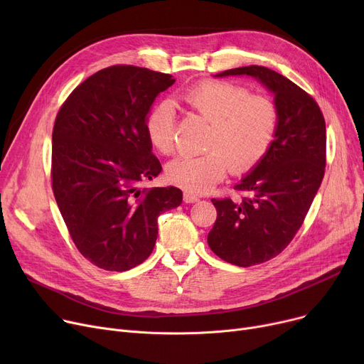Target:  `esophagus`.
Wrapping results in <instances>:
<instances>
[{"mask_svg":"<svg viewBox=\"0 0 364 364\" xmlns=\"http://www.w3.org/2000/svg\"><path fill=\"white\" fill-rule=\"evenodd\" d=\"M183 199H184V202H186V203H195V202H198V200H199V198H198L196 195L190 193V192H184Z\"/></svg>","mask_w":364,"mask_h":364,"instance_id":"34e87169","label":"esophagus"}]
</instances>
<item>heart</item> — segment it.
Masks as SVG:
<instances>
[{
	"mask_svg": "<svg viewBox=\"0 0 364 364\" xmlns=\"http://www.w3.org/2000/svg\"><path fill=\"white\" fill-rule=\"evenodd\" d=\"M183 102L211 124L202 156H178L166 165V178L190 193H205L218 184L227 169L236 176L252 171L270 151L280 113L273 99L251 94L230 81H205L188 87ZM150 144L162 155L176 147L177 113L168 100L153 105L144 119Z\"/></svg>",
	"mask_w": 364,
	"mask_h": 364,
	"instance_id": "1",
	"label": "heart"
}]
</instances>
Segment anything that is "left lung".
<instances>
[{
  "mask_svg": "<svg viewBox=\"0 0 364 364\" xmlns=\"http://www.w3.org/2000/svg\"><path fill=\"white\" fill-rule=\"evenodd\" d=\"M254 76L274 94L280 122L267 156L235 190L242 199H211L217 220L208 245L221 259L251 267L279 255L295 237L326 166V124L309 92L264 66H243L217 76Z\"/></svg>",
  "mask_w": 364,
  "mask_h": 364,
  "instance_id": "obj_1",
  "label": "left lung"
}]
</instances>
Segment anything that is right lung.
<instances>
[{"instance_id": "add662e5", "label": "right lung", "mask_w": 364, "mask_h": 364, "mask_svg": "<svg viewBox=\"0 0 364 364\" xmlns=\"http://www.w3.org/2000/svg\"><path fill=\"white\" fill-rule=\"evenodd\" d=\"M174 82L169 73L110 66L76 87L55 117L53 193L75 246L103 270L141 264L155 247L158 217L183 200L177 187H140L162 171L146 114Z\"/></svg>"}]
</instances>
